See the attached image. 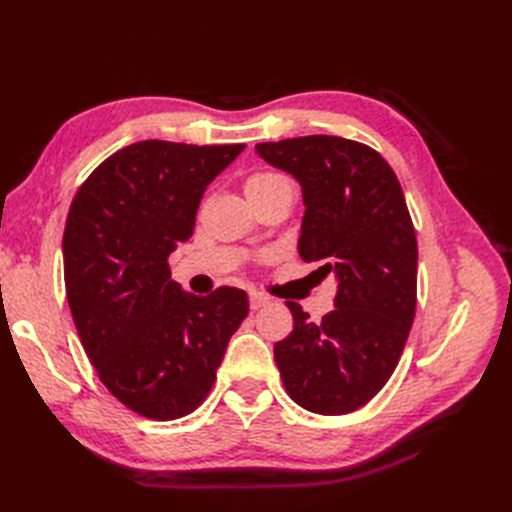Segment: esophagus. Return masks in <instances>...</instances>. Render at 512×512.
<instances>
[{
    "label": "esophagus",
    "instance_id": "1",
    "mask_svg": "<svg viewBox=\"0 0 512 512\" xmlns=\"http://www.w3.org/2000/svg\"><path fill=\"white\" fill-rule=\"evenodd\" d=\"M267 305H269V299L262 297V294H252V297H250V309H252V312H258V309L267 307Z\"/></svg>",
    "mask_w": 512,
    "mask_h": 512
}]
</instances>
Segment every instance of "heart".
Here are the masks:
<instances>
[{"label":"heart","instance_id":"heart-1","mask_svg":"<svg viewBox=\"0 0 512 512\" xmlns=\"http://www.w3.org/2000/svg\"><path fill=\"white\" fill-rule=\"evenodd\" d=\"M286 181L282 175H275V173H256L252 177H247L245 181V192L252 194V192H260V190H267L271 185Z\"/></svg>","mask_w":512,"mask_h":512}]
</instances>
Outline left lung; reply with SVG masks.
I'll return each mask as SVG.
<instances>
[{
    "label": "left lung",
    "instance_id": "obj_1",
    "mask_svg": "<svg viewBox=\"0 0 512 512\" xmlns=\"http://www.w3.org/2000/svg\"><path fill=\"white\" fill-rule=\"evenodd\" d=\"M256 153L299 181V254L337 280L320 322L286 303L294 329L273 348L282 382L309 412H354L391 378L414 320L418 247L404 192L378 151L348 138H286Z\"/></svg>",
    "mask_w": 512,
    "mask_h": 512
}]
</instances>
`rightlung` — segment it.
Returning <instances> with one entry per match:
<instances>
[{"instance_id":"1","label":"right lung","mask_w":512,"mask_h":512,"mask_svg":"<svg viewBox=\"0 0 512 512\" xmlns=\"http://www.w3.org/2000/svg\"><path fill=\"white\" fill-rule=\"evenodd\" d=\"M245 145L141 141L106 158L76 192L64 280L81 344L102 384L136 414L173 421L203 404L247 294L207 297L170 277L207 185Z\"/></svg>"}]
</instances>
